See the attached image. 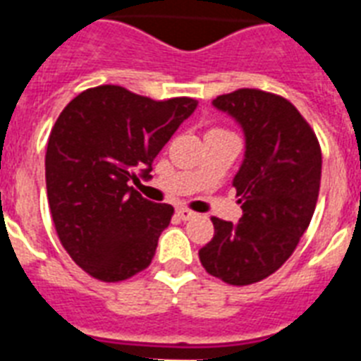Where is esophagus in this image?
Here are the masks:
<instances>
[{"instance_id": "34e87169", "label": "esophagus", "mask_w": 361, "mask_h": 361, "mask_svg": "<svg viewBox=\"0 0 361 361\" xmlns=\"http://www.w3.org/2000/svg\"><path fill=\"white\" fill-rule=\"evenodd\" d=\"M176 214H178V217H180L181 221H189V219H192V217H195V212H191V209H187V208H180L178 209V212H176Z\"/></svg>"}]
</instances>
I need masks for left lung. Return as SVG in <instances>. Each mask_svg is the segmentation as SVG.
<instances>
[{"label": "left lung", "mask_w": 361, "mask_h": 361, "mask_svg": "<svg viewBox=\"0 0 361 361\" xmlns=\"http://www.w3.org/2000/svg\"><path fill=\"white\" fill-rule=\"evenodd\" d=\"M212 104L234 118L245 136L243 163L232 181L243 215L238 223L212 217L215 234L198 257L217 279L252 285L277 271L307 231L322 153L307 121L279 95L243 87Z\"/></svg>", "instance_id": "obj_1"}]
</instances>
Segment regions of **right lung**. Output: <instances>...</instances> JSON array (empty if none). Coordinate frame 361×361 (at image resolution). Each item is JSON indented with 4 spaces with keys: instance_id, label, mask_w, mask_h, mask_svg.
I'll return each instance as SVG.
<instances>
[{
    "instance_id": "obj_1",
    "label": "right lung",
    "mask_w": 361,
    "mask_h": 361,
    "mask_svg": "<svg viewBox=\"0 0 361 361\" xmlns=\"http://www.w3.org/2000/svg\"><path fill=\"white\" fill-rule=\"evenodd\" d=\"M197 101H153L121 86L76 95L47 146L48 206L59 241L86 274L116 283L152 264L174 208L130 187L149 180L153 159Z\"/></svg>"
}]
</instances>
